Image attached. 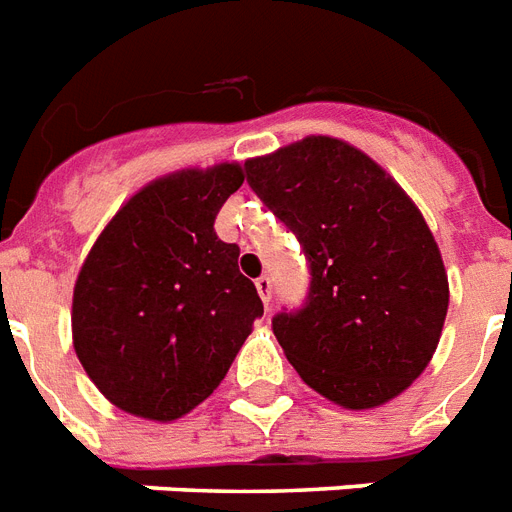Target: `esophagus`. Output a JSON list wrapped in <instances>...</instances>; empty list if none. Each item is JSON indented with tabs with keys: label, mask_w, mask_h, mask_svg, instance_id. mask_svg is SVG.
Instances as JSON below:
<instances>
[{
	"label": "esophagus",
	"mask_w": 512,
	"mask_h": 512,
	"mask_svg": "<svg viewBox=\"0 0 512 512\" xmlns=\"http://www.w3.org/2000/svg\"><path fill=\"white\" fill-rule=\"evenodd\" d=\"M255 287L257 292H260V298H263L265 308H268V303H271V290H273L271 279H268V276H260V279L255 282Z\"/></svg>",
	"instance_id": "1"
}]
</instances>
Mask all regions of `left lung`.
Masks as SVG:
<instances>
[{
	"instance_id": "8db88e82",
	"label": "left lung",
	"mask_w": 512,
	"mask_h": 512,
	"mask_svg": "<svg viewBox=\"0 0 512 512\" xmlns=\"http://www.w3.org/2000/svg\"><path fill=\"white\" fill-rule=\"evenodd\" d=\"M249 187L306 252L303 308L273 335L314 392L365 411L424 373L448 311L432 230L373 158L333 136H306L244 163Z\"/></svg>"
}]
</instances>
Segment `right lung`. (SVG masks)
Masks as SVG:
<instances>
[{
	"label": "right lung",
	"mask_w": 512,
	"mask_h": 512,
	"mask_svg": "<svg viewBox=\"0 0 512 512\" xmlns=\"http://www.w3.org/2000/svg\"><path fill=\"white\" fill-rule=\"evenodd\" d=\"M239 163L144 185L101 230L72 298L77 360L120 411L174 421L204 403L263 317L239 244L214 233Z\"/></svg>",
	"instance_id": "1"
}]
</instances>
